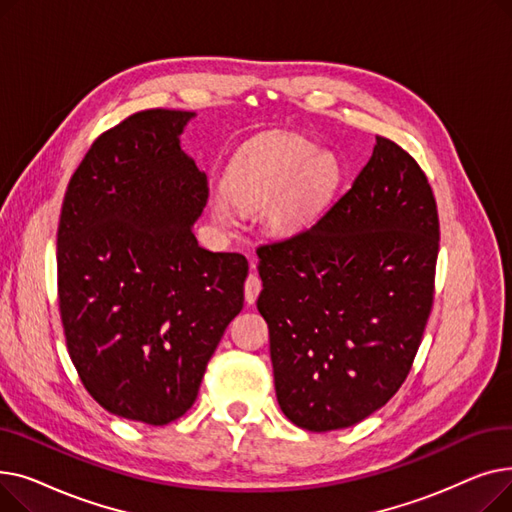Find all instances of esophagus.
<instances>
[{
	"instance_id": "34e87169",
	"label": "esophagus",
	"mask_w": 512,
	"mask_h": 512,
	"mask_svg": "<svg viewBox=\"0 0 512 512\" xmlns=\"http://www.w3.org/2000/svg\"><path fill=\"white\" fill-rule=\"evenodd\" d=\"M259 292H261V280H259V276L251 274L247 278V282H245V299H247V303L253 305L257 301V297H259Z\"/></svg>"
}]
</instances>
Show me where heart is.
I'll return each instance as SVG.
<instances>
[{
	"instance_id": "obj_1",
	"label": "heart",
	"mask_w": 512,
	"mask_h": 512,
	"mask_svg": "<svg viewBox=\"0 0 512 512\" xmlns=\"http://www.w3.org/2000/svg\"><path fill=\"white\" fill-rule=\"evenodd\" d=\"M340 180L338 161L299 134H265L242 147L224 191L209 201L215 226L234 228V207L261 211L270 232L294 236L324 211Z\"/></svg>"
}]
</instances>
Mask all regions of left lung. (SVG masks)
Returning <instances> with one entry per match:
<instances>
[{
    "instance_id": "8db88e82",
    "label": "left lung",
    "mask_w": 512,
    "mask_h": 512,
    "mask_svg": "<svg viewBox=\"0 0 512 512\" xmlns=\"http://www.w3.org/2000/svg\"><path fill=\"white\" fill-rule=\"evenodd\" d=\"M440 224L417 161L375 137L353 186L309 230L257 249L282 413L351 427L409 375L434 303Z\"/></svg>"
}]
</instances>
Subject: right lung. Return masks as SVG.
Listing matches in <instances>:
<instances>
[{
  "mask_svg": "<svg viewBox=\"0 0 512 512\" xmlns=\"http://www.w3.org/2000/svg\"><path fill=\"white\" fill-rule=\"evenodd\" d=\"M195 112L147 110L103 132L74 172L58 228L70 359L112 415L166 425L199 394L245 303L249 263L193 234L207 176L180 147Z\"/></svg>",
  "mask_w": 512,
  "mask_h": 512,
  "instance_id": "add662e5",
  "label": "right lung"
}]
</instances>
